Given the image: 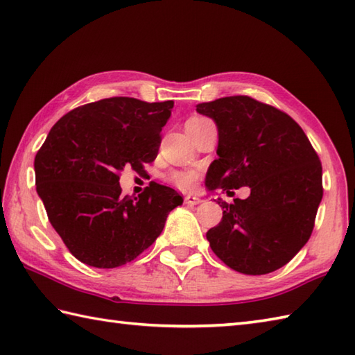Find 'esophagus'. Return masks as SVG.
I'll return each instance as SVG.
<instances>
[{
  "mask_svg": "<svg viewBox=\"0 0 355 355\" xmlns=\"http://www.w3.org/2000/svg\"><path fill=\"white\" fill-rule=\"evenodd\" d=\"M200 199L196 196V194H187L185 196V204L187 205H198V204H200Z\"/></svg>",
  "mask_w": 355,
  "mask_h": 355,
  "instance_id": "1",
  "label": "esophagus"
}]
</instances>
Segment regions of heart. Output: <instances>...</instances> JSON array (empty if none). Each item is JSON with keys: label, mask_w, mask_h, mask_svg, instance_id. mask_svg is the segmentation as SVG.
<instances>
[{"label": "heart", "mask_w": 355, "mask_h": 355, "mask_svg": "<svg viewBox=\"0 0 355 355\" xmlns=\"http://www.w3.org/2000/svg\"><path fill=\"white\" fill-rule=\"evenodd\" d=\"M208 119L205 118H193L187 122V124H193V122H205ZM199 179V173L196 170H178L170 173L168 180L170 182L180 188V190H191L196 187V182Z\"/></svg>", "instance_id": "obj_1"}]
</instances>
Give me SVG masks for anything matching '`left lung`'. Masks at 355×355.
Returning a JSON list of instances; mask_svg holds the SVG:
<instances>
[{
	"label": "left lung",
	"mask_w": 355,
	"mask_h": 355,
	"mask_svg": "<svg viewBox=\"0 0 355 355\" xmlns=\"http://www.w3.org/2000/svg\"><path fill=\"white\" fill-rule=\"evenodd\" d=\"M196 112L214 121L219 136L208 193L251 190L247 199L222 202V220L207 231L209 247L239 272L282 268L313 233L323 196L319 156L297 122L252 98H220Z\"/></svg>",
	"instance_id": "1"
}]
</instances>
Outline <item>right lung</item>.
I'll return each mask as SVG.
<instances>
[{"instance_id": "obj_1", "label": "right lung", "mask_w": 355, "mask_h": 355, "mask_svg": "<svg viewBox=\"0 0 355 355\" xmlns=\"http://www.w3.org/2000/svg\"><path fill=\"white\" fill-rule=\"evenodd\" d=\"M173 101L108 98L69 112L35 156L36 193L69 251L95 268L132 262L162 233L184 202L150 182L137 198L122 196L119 173L153 162Z\"/></svg>"}]
</instances>
